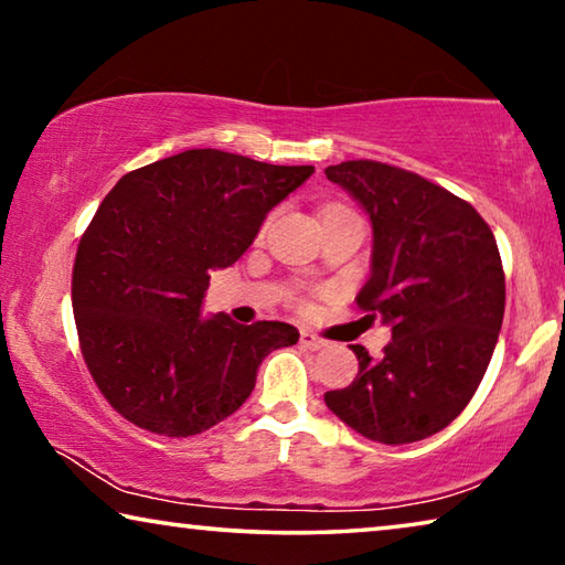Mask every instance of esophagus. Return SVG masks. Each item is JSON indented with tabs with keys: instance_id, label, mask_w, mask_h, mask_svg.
Masks as SVG:
<instances>
[{
	"instance_id": "obj_1",
	"label": "esophagus",
	"mask_w": 565,
	"mask_h": 565,
	"mask_svg": "<svg viewBox=\"0 0 565 565\" xmlns=\"http://www.w3.org/2000/svg\"><path fill=\"white\" fill-rule=\"evenodd\" d=\"M299 342L303 349H309V352H321V349H327V342L317 334H311V331H301Z\"/></svg>"
}]
</instances>
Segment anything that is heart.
<instances>
[{"mask_svg": "<svg viewBox=\"0 0 565 565\" xmlns=\"http://www.w3.org/2000/svg\"><path fill=\"white\" fill-rule=\"evenodd\" d=\"M327 209H339V205H327ZM327 209H324V211H327Z\"/></svg>", "mask_w": 565, "mask_h": 565, "instance_id": "1", "label": "heart"}]
</instances>
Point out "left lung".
Masks as SVG:
<instances>
[{"instance_id":"8db88e82","label":"left lung","mask_w":565,"mask_h":565,"mask_svg":"<svg viewBox=\"0 0 565 565\" xmlns=\"http://www.w3.org/2000/svg\"><path fill=\"white\" fill-rule=\"evenodd\" d=\"M327 178L372 218V276L356 303L390 321L392 342L380 360L352 347L360 372L324 402L366 440H425L468 407L495 349L505 311L495 236L468 201L412 170L344 160Z\"/></svg>"}]
</instances>
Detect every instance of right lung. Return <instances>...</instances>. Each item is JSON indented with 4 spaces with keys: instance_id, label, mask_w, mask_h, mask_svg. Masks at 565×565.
Returning <instances> with one entry per match:
<instances>
[{
    "instance_id": "add662e5",
    "label": "right lung",
    "mask_w": 565,
    "mask_h": 565,
    "mask_svg": "<svg viewBox=\"0 0 565 565\" xmlns=\"http://www.w3.org/2000/svg\"><path fill=\"white\" fill-rule=\"evenodd\" d=\"M315 173L195 148L125 173L79 238V352L110 407L166 437L205 433L244 405L284 321L201 319L211 268L254 244L266 213Z\"/></svg>"
}]
</instances>
